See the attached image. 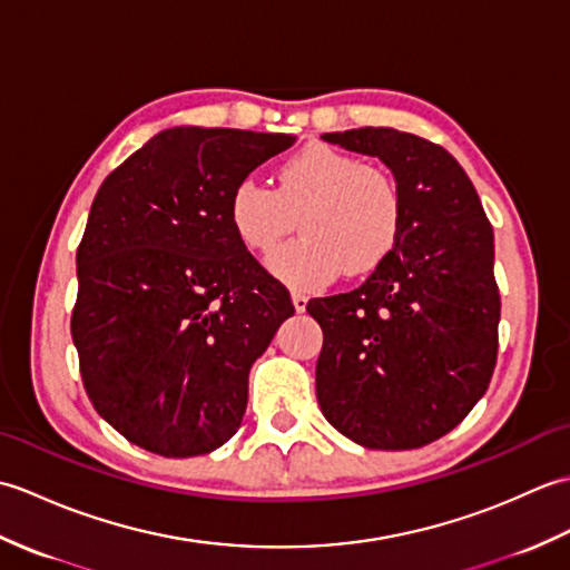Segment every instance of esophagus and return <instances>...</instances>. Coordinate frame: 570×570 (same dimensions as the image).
<instances>
[{
	"label": "esophagus",
	"mask_w": 570,
	"mask_h": 570,
	"mask_svg": "<svg viewBox=\"0 0 570 570\" xmlns=\"http://www.w3.org/2000/svg\"><path fill=\"white\" fill-rule=\"evenodd\" d=\"M292 301H294V308H296V313H304V311H306V306H308V298H306L304 294L294 292V294H292Z\"/></svg>",
	"instance_id": "34e87169"
}]
</instances>
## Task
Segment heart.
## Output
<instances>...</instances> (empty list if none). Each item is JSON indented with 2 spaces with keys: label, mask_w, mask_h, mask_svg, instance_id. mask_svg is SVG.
I'll return each instance as SVG.
<instances>
[{
  "label": "heart",
  "mask_w": 570,
  "mask_h": 570,
  "mask_svg": "<svg viewBox=\"0 0 570 570\" xmlns=\"http://www.w3.org/2000/svg\"><path fill=\"white\" fill-rule=\"evenodd\" d=\"M269 272L298 292H318L337 276H367L392 257L404 233L396 180L353 154L308 144L276 168V188L242 178L229 193L227 220L252 252L269 254Z\"/></svg>",
  "instance_id": "1"
}]
</instances>
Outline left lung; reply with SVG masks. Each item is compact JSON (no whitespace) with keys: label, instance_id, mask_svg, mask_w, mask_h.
<instances>
[{"label":"left lung","instance_id":"left-lung-1","mask_svg":"<svg viewBox=\"0 0 570 570\" xmlns=\"http://www.w3.org/2000/svg\"><path fill=\"white\" fill-rule=\"evenodd\" d=\"M323 139L390 168L404 233L355 292L308 301L323 331L318 406L360 445L421 448L488 392L500 323L492 225L463 166L439 144L392 127Z\"/></svg>","mask_w":570,"mask_h":570}]
</instances>
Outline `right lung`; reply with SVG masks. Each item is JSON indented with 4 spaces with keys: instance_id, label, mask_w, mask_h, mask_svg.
Returning a JSON list of instances; mask_svg holds the SVG:
<instances>
[{
    "instance_id": "obj_1",
    "label": "right lung",
    "mask_w": 570,
    "mask_h": 570,
    "mask_svg": "<svg viewBox=\"0 0 570 570\" xmlns=\"http://www.w3.org/2000/svg\"><path fill=\"white\" fill-rule=\"evenodd\" d=\"M292 135L171 127L102 180L76 254L70 333L98 414L144 451L237 433L249 370L294 316L227 220L229 193Z\"/></svg>"
}]
</instances>
